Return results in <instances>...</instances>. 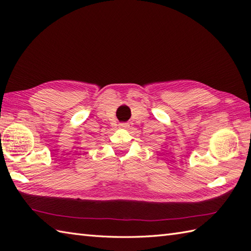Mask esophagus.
<instances>
[{
    "label": "esophagus",
    "mask_w": 251,
    "mask_h": 251,
    "mask_svg": "<svg viewBox=\"0 0 251 251\" xmlns=\"http://www.w3.org/2000/svg\"><path fill=\"white\" fill-rule=\"evenodd\" d=\"M120 127H121V128H128L129 124H128V123H121Z\"/></svg>",
    "instance_id": "esophagus-1"
}]
</instances>
